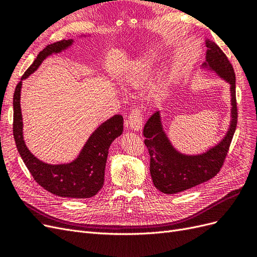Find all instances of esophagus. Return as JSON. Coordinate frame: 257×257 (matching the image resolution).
Returning <instances> with one entry per match:
<instances>
[{
  "label": "esophagus",
  "instance_id": "obj_1",
  "mask_svg": "<svg viewBox=\"0 0 257 257\" xmlns=\"http://www.w3.org/2000/svg\"><path fill=\"white\" fill-rule=\"evenodd\" d=\"M128 125L132 130L136 132L141 131L143 127V114L142 110L139 108H135L132 110V112L128 115Z\"/></svg>",
  "mask_w": 257,
  "mask_h": 257
}]
</instances>
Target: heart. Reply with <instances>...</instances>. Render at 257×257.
Wrapping results in <instances>:
<instances>
[{
    "instance_id": "heart-1",
    "label": "heart",
    "mask_w": 257,
    "mask_h": 257,
    "mask_svg": "<svg viewBox=\"0 0 257 257\" xmlns=\"http://www.w3.org/2000/svg\"><path fill=\"white\" fill-rule=\"evenodd\" d=\"M155 65V60L153 58H146L138 61L131 69L128 75L125 77V81L132 87L139 88L149 79V77L153 73V68ZM161 92V87H158L157 93Z\"/></svg>"
}]
</instances>
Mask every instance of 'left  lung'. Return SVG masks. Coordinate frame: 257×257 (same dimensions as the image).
<instances>
[{"label": "left lung", "mask_w": 257, "mask_h": 257, "mask_svg": "<svg viewBox=\"0 0 257 257\" xmlns=\"http://www.w3.org/2000/svg\"><path fill=\"white\" fill-rule=\"evenodd\" d=\"M206 61L201 68L213 72L229 83L230 122L222 141L200 154L179 152L163 127L161 111H155L144 127L145 145L150 154V174L155 188L164 194H177L213 178L226 158L237 126L236 76L225 53L214 42L206 38Z\"/></svg>", "instance_id": "8db88e82"}]
</instances>
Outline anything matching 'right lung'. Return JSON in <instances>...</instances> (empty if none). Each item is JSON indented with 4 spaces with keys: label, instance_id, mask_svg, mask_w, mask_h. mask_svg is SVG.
Returning <instances> with one entry per match:
<instances>
[{
    "label": "right lung",
    "instance_id": "1",
    "mask_svg": "<svg viewBox=\"0 0 257 257\" xmlns=\"http://www.w3.org/2000/svg\"><path fill=\"white\" fill-rule=\"evenodd\" d=\"M73 40H63L48 45L36 57L33 64L21 77L14 93V138L20 157L34 180L42 188L60 197L90 198L103 188L108 149L123 132V118L115 114L93 132L82 147L78 157L64 164L52 165L38 160L31 153L23 139V122L20 107L22 80L33 74L42 62L53 53H60L73 45Z\"/></svg>",
    "mask_w": 257,
    "mask_h": 257
}]
</instances>
